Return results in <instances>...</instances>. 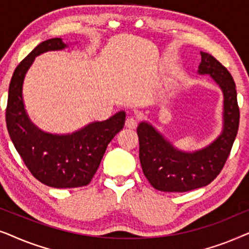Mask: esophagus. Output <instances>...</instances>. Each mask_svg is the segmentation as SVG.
Listing matches in <instances>:
<instances>
[{
    "label": "esophagus",
    "instance_id": "obj_1",
    "mask_svg": "<svg viewBox=\"0 0 249 249\" xmlns=\"http://www.w3.org/2000/svg\"><path fill=\"white\" fill-rule=\"evenodd\" d=\"M137 124H138V121L136 120L134 117H129L127 118V120H125V127L129 129H135L137 127Z\"/></svg>",
    "mask_w": 249,
    "mask_h": 249
}]
</instances>
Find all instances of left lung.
Returning a JSON list of instances; mask_svg holds the SVG:
<instances>
[{"label":"left lung","instance_id":"left-lung-1","mask_svg":"<svg viewBox=\"0 0 249 249\" xmlns=\"http://www.w3.org/2000/svg\"><path fill=\"white\" fill-rule=\"evenodd\" d=\"M199 73L211 74L224 96V128L210 146L195 153L173 148L151 124L137 128L139 160L149 183L161 192L185 193L207 186L216 178L230 155L239 128V107L236 84L229 71L211 54L200 53Z\"/></svg>","mask_w":249,"mask_h":249}]
</instances>
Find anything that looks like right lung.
<instances>
[{"instance_id": "right-lung-1", "label": "right lung", "mask_w": 249, "mask_h": 249, "mask_svg": "<svg viewBox=\"0 0 249 249\" xmlns=\"http://www.w3.org/2000/svg\"><path fill=\"white\" fill-rule=\"evenodd\" d=\"M61 38L37 45L16 68L9 86L5 121L9 135L30 173L54 188L87 186L96 173L108 142L122 130L124 111L107 121L94 122L71 135L56 136L40 131L27 117L22 101V83L35 56L47 51L62 50Z\"/></svg>"}]
</instances>
